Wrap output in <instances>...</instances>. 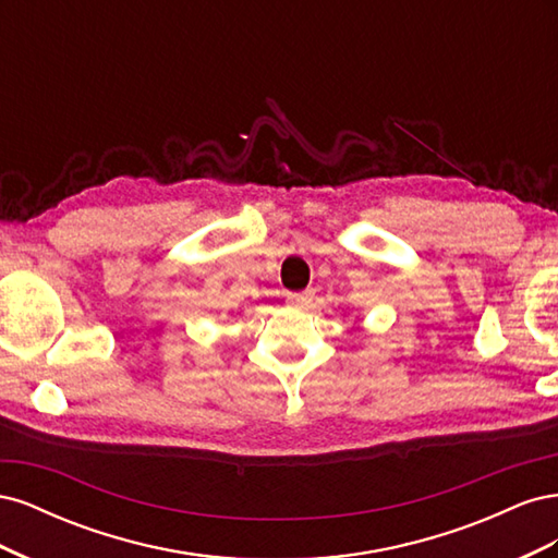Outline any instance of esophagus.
Instances as JSON below:
<instances>
[{"instance_id": "1", "label": "esophagus", "mask_w": 558, "mask_h": 558, "mask_svg": "<svg viewBox=\"0 0 558 558\" xmlns=\"http://www.w3.org/2000/svg\"><path fill=\"white\" fill-rule=\"evenodd\" d=\"M286 300H289L291 307H298V310H307L312 305L314 300V291H302V293H289L286 295Z\"/></svg>"}]
</instances>
